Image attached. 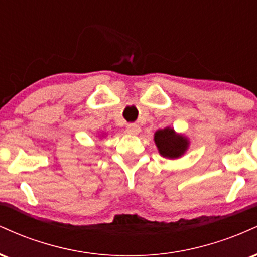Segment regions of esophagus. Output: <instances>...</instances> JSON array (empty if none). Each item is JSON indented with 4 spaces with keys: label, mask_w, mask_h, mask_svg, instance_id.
<instances>
[{
    "label": "esophagus",
    "mask_w": 257,
    "mask_h": 257,
    "mask_svg": "<svg viewBox=\"0 0 257 257\" xmlns=\"http://www.w3.org/2000/svg\"><path fill=\"white\" fill-rule=\"evenodd\" d=\"M126 133H128V134H131V135H137V134H139V133H140V126H139L138 124H128L126 125Z\"/></svg>",
    "instance_id": "esophagus-1"
}]
</instances>
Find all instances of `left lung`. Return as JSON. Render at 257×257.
<instances>
[{"mask_svg":"<svg viewBox=\"0 0 257 257\" xmlns=\"http://www.w3.org/2000/svg\"><path fill=\"white\" fill-rule=\"evenodd\" d=\"M156 146H157L159 155L169 159L181 157L187 151L190 141L181 134H176L175 131L170 126L164 129H159L155 133Z\"/></svg>","mask_w":257,"mask_h":257,"instance_id":"left-lung-1","label":"left lung"}]
</instances>
